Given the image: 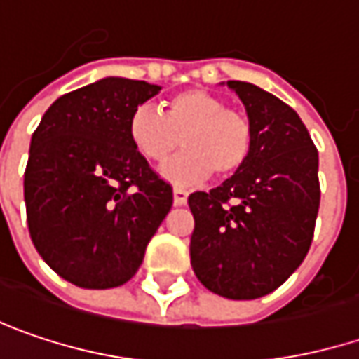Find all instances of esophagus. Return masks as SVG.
I'll return each instance as SVG.
<instances>
[{
  "label": "esophagus",
  "mask_w": 359,
  "mask_h": 359,
  "mask_svg": "<svg viewBox=\"0 0 359 359\" xmlns=\"http://www.w3.org/2000/svg\"><path fill=\"white\" fill-rule=\"evenodd\" d=\"M172 199H175V205H187V199H189V193L184 189H175L172 191Z\"/></svg>",
  "instance_id": "34e87169"
}]
</instances>
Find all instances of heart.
I'll use <instances>...</instances> for the list:
<instances>
[{"mask_svg":"<svg viewBox=\"0 0 359 359\" xmlns=\"http://www.w3.org/2000/svg\"><path fill=\"white\" fill-rule=\"evenodd\" d=\"M128 136L137 154L150 162H164L182 137L184 152L160 166V175L175 184L203 180L211 170L215 177H231L254 146L250 119L203 89L175 93L164 103V114L148 105L136 107L128 119Z\"/></svg>","mask_w":359,"mask_h":359,"instance_id":"heart-1","label":"heart"}]
</instances>
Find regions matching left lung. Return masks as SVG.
I'll list each match as a JSON object with an SVG mask.
<instances>
[{"label": "left lung", "instance_id": "8db88e82", "mask_svg": "<svg viewBox=\"0 0 359 359\" xmlns=\"http://www.w3.org/2000/svg\"><path fill=\"white\" fill-rule=\"evenodd\" d=\"M254 130L242 168L193 193L191 266L211 292L252 301L276 290L305 260L319 211V154L299 114L278 97L227 81Z\"/></svg>", "mask_w": 359, "mask_h": 359}]
</instances>
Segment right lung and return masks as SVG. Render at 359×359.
Returning a JSON list of instances; mask_svg holds the SVG:
<instances>
[{"mask_svg":"<svg viewBox=\"0 0 359 359\" xmlns=\"http://www.w3.org/2000/svg\"><path fill=\"white\" fill-rule=\"evenodd\" d=\"M160 85L105 76L58 97L30 142L24 201L30 238L54 272L81 288L128 283L172 207L128 136L130 114Z\"/></svg>","mask_w":359,"mask_h":359,"instance_id":"obj_1","label":"right lung"}]
</instances>
